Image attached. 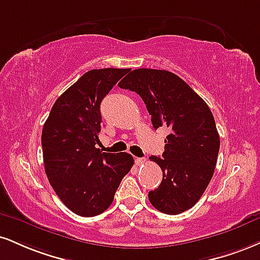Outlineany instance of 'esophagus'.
<instances>
[{"label": "esophagus", "instance_id": "esophagus-1", "mask_svg": "<svg viewBox=\"0 0 260 260\" xmlns=\"http://www.w3.org/2000/svg\"><path fill=\"white\" fill-rule=\"evenodd\" d=\"M146 162V158H143V157H136V164L137 165H144Z\"/></svg>", "mask_w": 260, "mask_h": 260}]
</instances>
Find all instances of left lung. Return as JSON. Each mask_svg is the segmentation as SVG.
Here are the masks:
<instances>
[{
  "instance_id": "1",
  "label": "left lung",
  "mask_w": 260,
  "mask_h": 260,
  "mask_svg": "<svg viewBox=\"0 0 260 260\" xmlns=\"http://www.w3.org/2000/svg\"><path fill=\"white\" fill-rule=\"evenodd\" d=\"M118 87L138 93L155 129H170L162 157H150L160 166L164 178L160 186L149 192V200L162 213H183L201 199L217 165L220 139L212 111L171 71L137 69Z\"/></svg>"
}]
</instances>
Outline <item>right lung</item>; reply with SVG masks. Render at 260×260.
I'll return each instance as SVG.
<instances>
[{
    "mask_svg": "<svg viewBox=\"0 0 260 260\" xmlns=\"http://www.w3.org/2000/svg\"><path fill=\"white\" fill-rule=\"evenodd\" d=\"M129 69L87 71L55 100L43 124L42 151L49 183L74 213L94 217L109 208L132 155L96 148L102 128L100 103Z\"/></svg>",
    "mask_w": 260,
    "mask_h": 260,
    "instance_id": "add662e5",
    "label": "right lung"
}]
</instances>
